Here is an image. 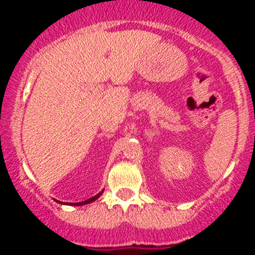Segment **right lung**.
Masks as SVG:
<instances>
[{
	"label": "right lung",
	"instance_id": "obj_1",
	"mask_svg": "<svg viewBox=\"0 0 255 255\" xmlns=\"http://www.w3.org/2000/svg\"><path fill=\"white\" fill-rule=\"evenodd\" d=\"M102 192H104V190H102L101 192H99V194L96 195V196H94V197H91V199H87L86 201H82V202H75V204H70V205H73V206H82V205H86V204H91V202H94L95 200H97L99 199L100 196H101V194ZM59 204H63V202H60V201H58Z\"/></svg>",
	"mask_w": 255,
	"mask_h": 255
}]
</instances>
